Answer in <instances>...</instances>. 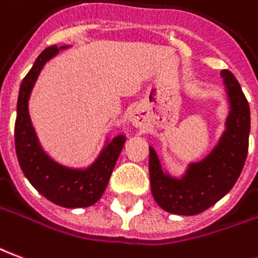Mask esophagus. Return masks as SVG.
<instances>
[{
  "label": "esophagus",
  "instance_id": "obj_1",
  "mask_svg": "<svg viewBox=\"0 0 258 258\" xmlns=\"http://www.w3.org/2000/svg\"><path fill=\"white\" fill-rule=\"evenodd\" d=\"M128 120L130 123L135 125V127H141L144 121H145V117H144V111L138 107L135 109H131V111L128 113Z\"/></svg>",
  "mask_w": 258,
  "mask_h": 258
}]
</instances>
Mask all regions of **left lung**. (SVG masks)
<instances>
[{"label": "left lung", "instance_id": "1", "mask_svg": "<svg viewBox=\"0 0 258 258\" xmlns=\"http://www.w3.org/2000/svg\"><path fill=\"white\" fill-rule=\"evenodd\" d=\"M229 114L217 147L200 162L190 163L181 177L163 172L159 158L149 147L151 191L162 210L176 215H197L226 196L239 179L248 151L250 107L235 75L223 70Z\"/></svg>", "mask_w": 258, "mask_h": 258}]
</instances>
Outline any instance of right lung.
I'll list each match as a JSON object with an SVG mask.
<instances>
[{
	"instance_id": "right-lung-1",
	"label": "right lung",
	"mask_w": 258,
	"mask_h": 258,
	"mask_svg": "<svg viewBox=\"0 0 258 258\" xmlns=\"http://www.w3.org/2000/svg\"><path fill=\"white\" fill-rule=\"evenodd\" d=\"M62 48L66 47L51 46L41 51L23 78L16 106L15 149L23 174L41 196L60 207L85 208L98 203L106 190L125 135H117L106 142L96 160L86 169L62 166L44 152L29 116V98L41 68Z\"/></svg>"
}]
</instances>
